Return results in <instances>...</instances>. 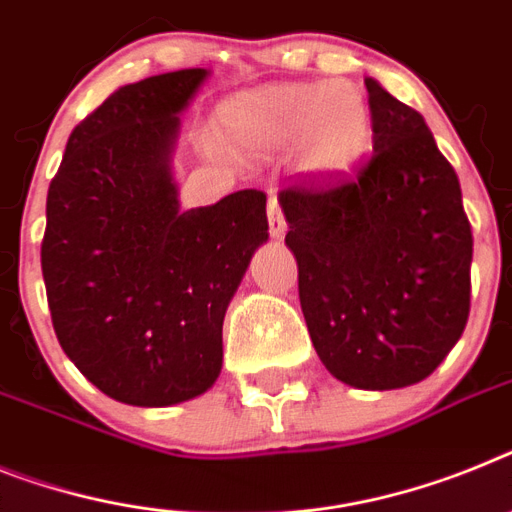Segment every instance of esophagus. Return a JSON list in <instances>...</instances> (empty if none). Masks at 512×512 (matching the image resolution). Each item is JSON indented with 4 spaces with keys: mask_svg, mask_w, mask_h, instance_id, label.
Here are the masks:
<instances>
[{
    "mask_svg": "<svg viewBox=\"0 0 512 512\" xmlns=\"http://www.w3.org/2000/svg\"><path fill=\"white\" fill-rule=\"evenodd\" d=\"M268 229L273 239H281V236L286 234V229H289V226H286V218H283L281 213V205H278V200L273 195H270L268 200Z\"/></svg>",
    "mask_w": 512,
    "mask_h": 512,
    "instance_id": "1",
    "label": "esophagus"
}]
</instances>
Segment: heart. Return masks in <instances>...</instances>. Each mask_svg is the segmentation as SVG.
<instances>
[{
	"mask_svg": "<svg viewBox=\"0 0 512 512\" xmlns=\"http://www.w3.org/2000/svg\"><path fill=\"white\" fill-rule=\"evenodd\" d=\"M218 135L239 156H273L296 145L304 174L333 179L367 153L372 111L364 90L346 80L263 85L223 103Z\"/></svg>",
	"mask_w": 512,
	"mask_h": 512,
	"instance_id": "heart-1",
	"label": "heart"
}]
</instances>
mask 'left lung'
Instances as JSON below:
<instances>
[{
    "mask_svg": "<svg viewBox=\"0 0 512 512\" xmlns=\"http://www.w3.org/2000/svg\"><path fill=\"white\" fill-rule=\"evenodd\" d=\"M372 156L354 176L278 192L309 338L359 390L422 382L450 354L471 304L461 184L419 111L364 77Z\"/></svg>",
    "mask_w": 512,
    "mask_h": 512,
    "instance_id": "1",
    "label": "left lung"
}]
</instances>
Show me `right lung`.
Returning a JSON list of instances; mask_svg holds the SVG:
<instances>
[{"label":"right lung","instance_id":"1","mask_svg":"<svg viewBox=\"0 0 512 512\" xmlns=\"http://www.w3.org/2000/svg\"><path fill=\"white\" fill-rule=\"evenodd\" d=\"M203 67L114 90L72 130L41 242L54 333L114 401L161 409L221 375L223 317L268 242L265 192L182 210L174 148Z\"/></svg>","mask_w":512,"mask_h":512}]
</instances>
